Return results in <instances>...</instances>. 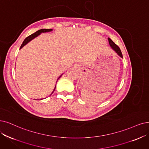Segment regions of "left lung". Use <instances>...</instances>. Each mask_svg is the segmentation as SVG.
I'll list each match as a JSON object with an SVG mask.
<instances>
[{"label":"left lung","mask_w":149,"mask_h":149,"mask_svg":"<svg viewBox=\"0 0 149 149\" xmlns=\"http://www.w3.org/2000/svg\"><path fill=\"white\" fill-rule=\"evenodd\" d=\"M108 40H109V45L111 46V47H112V48L114 49L117 54L120 57H121L122 58L123 57V56H122V52L119 48V47H118L116 44H115L113 41H112L111 39H110L109 38H108Z\"/></svg>","instance_id":"left-lung-1"}]
</instances>
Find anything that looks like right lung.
I'll return each mask as SVG.
<instances>
[{
  "label": "right lung",
  "instance_id": "right-lung-1",
  "mask_svg": "<svg viewBox=\"0 0 149 149\" xmlns=\"http://www.w3.org/2000/svg\"><path fill=\"white\" fill-rule=\"evenodd\" d=\"M52 31V29H40V30H39V31H37L36 32H35V33H33V34H32V35H29V37H27L24 40L23 43H22V45H21V47H20V49H21L24 46H25L27 43H29L30 41H31L32 40H33V39L35 38V37H37V36H38V35H39L40 33H44V32H51V31ZM62 75H61V76H62ZM61 76L60 77H59V78H58L57 79H58L59 78H60L61 77ZM55 89H56V87H55V88H54V91H53V92H52V93H51V95H52V93L54 92V91H55ZM41 100H42V99H41Z\"/></svg>",
  "mask_w": 149,
  "mask_h": 149
}]
</instances>
